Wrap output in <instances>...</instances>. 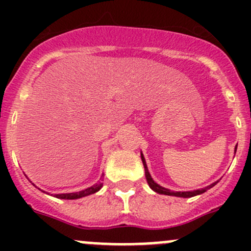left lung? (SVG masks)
<instances>
[{
	"mask_svg": "<svg viewBox=\"0 0 251 251\" xmlns=\"http://www.w3.org/2000/svg\"><path fill=\"white\" fill-rule=\"evenodd\" d=\"M237 149V148H235ZM142 161H143V165H144V170H146V178H147V182H148L149 187H151L153 191H155L156 193L159 194H165V196H175V197H181V198H191V197H194V196H198V194H201L204 193L206 189L211 188V187H214L215 184H216V182L212 184H210V186L205 187L203 189H198V191H193V192H173L170 191V189H166V188H163V187H160L159 184H156L155 182L153 181V178L151 177V175L148 173V169H147V165H146V160H144L143 155H142Z\"/></svg>",
	"mask_w": 251,
	"mask_h": 251,
	"instance_id": "1",
	"label": "left lung"
}]
</instances>
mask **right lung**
I'll return each mask as SVG.
<instances>
[{"mask_svg":"<svg viewBox=\"0 0 251 251\" xmlns=\"http://www.w3.org/2000/svg\"><path fill=\"white\" fill-rule=\"evenodd\" d=\"M102 186H103L102 182H98V183L95 184V186L90 187V188L85 189V191L77 192V193L57 194V198H59V199H78V198H82V197L90 196V194H93V193H96V192H98L100 188H102Z\"/></svg>","mask_w":251,"mask_h":251,"instance_id":"right-lung-1","label":"right lung"}]
</instances>
